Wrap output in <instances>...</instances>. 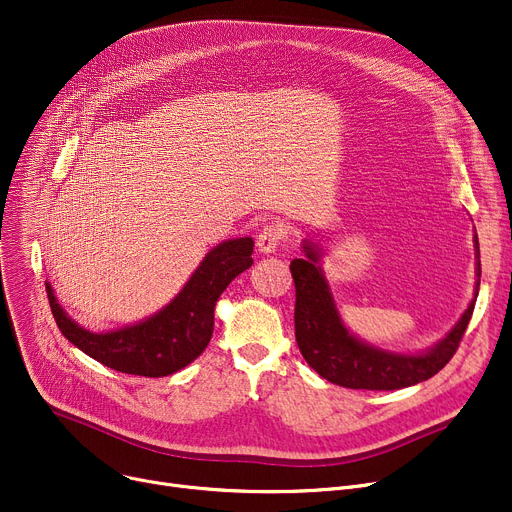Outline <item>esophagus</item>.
<instances>
[{"instance_id": "1", "label": "esophagus", "mask_w": 512, "mask_h": 512, "mask_svg": "<svg viewBox=\"0 0 512 512\" xmlns=\"http://www.w3.org/2000/svg\"><path fill=\"white\" fill-rule=\"evenodd\" d=\"M288 230L284 224H265L257 234V247L261 253H274L286 240Z\"/></svg>"}]
</instances>
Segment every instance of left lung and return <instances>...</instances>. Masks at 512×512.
I'll return each instance as SVG.
<instances>
[{
    "label": "left lung",
    "mask_w": 512,
    "mask_h": 512,
    "mask_svg": "<svg viewBox=\"0 0 512 512\" xmlns=\"http://www.w3.org/2000/svg\"><path fill=\"white\" fill-rule=\"evenodd\" d=\"M475 245L479 253L477 236ZM305 253L307 259H294L290 263L294 292H297L294 334H297L301 355L321 378L353 390H398L434 378L454 357L471 321L475 299L454 330L429 353L417 357L384 353L346 332L330 288L317 267V251L305 245ZM479 276L481 265L477 263V278Z\"/></svg>",
    "instance_id": "left-lung-1"
}]
</instances>
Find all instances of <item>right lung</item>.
<instances>
[{
  "label": "right lung",
  "instance_id": "add662e5",
  "mask_svg": "<svg viewBox=\"0 0 512 512\" xmlns=\"http://www.w3.org/2000/svg\"><path fill=\"white\" fill-rule=\"evenodd\" d=\"M251 253L253 240L247 236L222 242L203 259L199 270L166 309L143 324L107 334L78 328L56 303L49 284H45V290L60 332L85 355L122 373L164 378L205 351L213 332L215 301L238 274L249 270Z\"/></svg>",
  "mask_w": 512,
  "mask_h": 512
}]
</instances>
